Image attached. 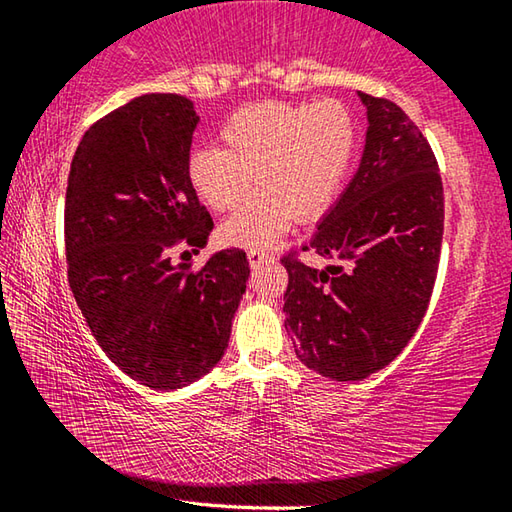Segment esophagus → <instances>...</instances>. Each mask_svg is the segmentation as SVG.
<instances>
[{
    "mask_svg": "<svg viewBox=\"0 0 512 512\" xmlns=\"http://www.w3.org/2000/svg\"><path fill=\"white\" fill-rule=\"evenodd\" d=\"M266 259H271V257H268V253H264V250H248V262L253 268L266 262Z\"/></svg>",
    "mask_w": 512,
    "mask_h": 512,
    "instance_id": "obj_1",
    "label": "esophagus"
}]
</instances>
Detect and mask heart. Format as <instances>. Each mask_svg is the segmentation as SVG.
I'll use <instances>...</instances> for the list:
<instances>
[{
  "instance_id": "1",
  "label": "heart",
  "mask_w": 512,
  "mask_h": 512,
  "mask_svg": "<svg viewBox=\"0 0 512 512\" xmlns=\"http://www.w3.org/2000/svg\"><path fill=\"white\" fill-rule=\"evenodd\" d=\"M221 142V149L192 155V185L214 212H235L255 176L259 192L221 225L219 237L230 246L268 248L293 214L311 219L332 201L354 153V121L336 99L259 103L225 121Z\"/></svg>"
}]
</instances>
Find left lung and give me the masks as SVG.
Returning a JSON list of instances; mask_svg holds the SVG:
<instances>
[{
    "label": "left lung",
    "mask_w": 512,
    "mask_h": 512,
    "mask_svg": "<svg viewBox=\"0 0 512 512\" xmlns=\"http://www.w3.org/2000/svg\"><path fill=\"white\" fill-rule=\"evenodd\" d=\"M366 144L359 169L293 257L284 327L298 359L334 381L386 368L427 314L443 244V180L420 128L388 99L359 92Z\"/></svg>",
    "instance_id": "1"
}]
</instances>
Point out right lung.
I'll use <instances>...</instances> for the list:
<instances>
[{"mask_svg":"<svg viewBox=\"0 0 512 512\" xmlns=\"http://www.w3.org/2000/svg\"><path fill=\"white\" fill-rule=\"evenodd\" d=\"M180 94H142L83 135L65 194L69 287L108 359L153 391L207 375L230 341L250 275L239 248L201 271L173 264L178 244L207 246L214 228L189 178L198 126Z\"/></svg>","mask_w":512,"mask_h":512,"instance_id":"add662e5","label":"right lung"}]
</instances>
